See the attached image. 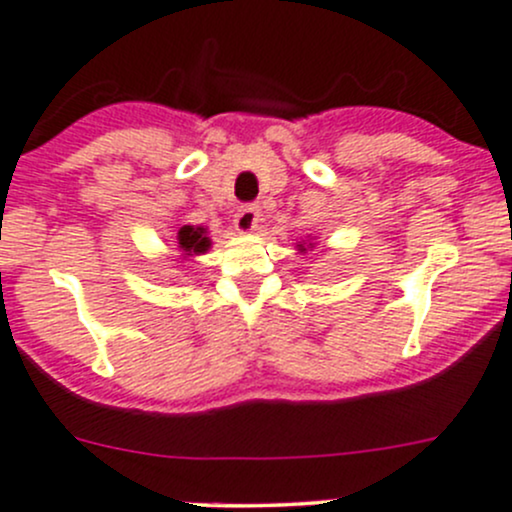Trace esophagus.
I'll use <instances>...</instances> for the list:
<instances>
[{"instance_id": "obj_1", "label": "esophagus", "mask_w": 512, "mask_h": 512, "mask_svg": "<svg viewBox=\"0 0 512 512\" xmlns=\"http://www.w3.org/2000/svg\"><path fill=\"white\" fill-rule=\"evenodd\" d=\"M256 224H258V207L256 205H241L239 210H236V214H234L236 232L249 234V232H254Z\"/></svg>"}]
</instances>
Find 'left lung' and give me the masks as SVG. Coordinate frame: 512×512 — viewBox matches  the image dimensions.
Returning <instances> with one entry per match:
<instances>
[{"instance_id":"left-lung-1","label":"left lung","mask_w":512,"mask_h":512,"mask_svg":"<svg viewBox=\"0 0 512 512\" xmlns=\"http://www.w3.org/2000/svg\"><path fill=\"white\" fill-rule=\"evenodd\" d=\"M298 246H300V249H302V244H298Z\"/></svg>"}]
</instances>
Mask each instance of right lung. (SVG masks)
<instances>
[{"mask_svg": "<svg viewBox=\"0 0 512 512\" xmlns=\"http://www.w3.org/2000/svg\"><path fill=\"white\" fill-rule=\"evenodd\" d=\"M178 246L180 251H185V254H202V251L210 249V239L205 236V229L202 227H190V224H185V227H180L178 232Z\"/></svg>", "mask_w": 512, "mask_h": 512, "instance_id": "obj_1", "label": "right lung"}]
</instances>
